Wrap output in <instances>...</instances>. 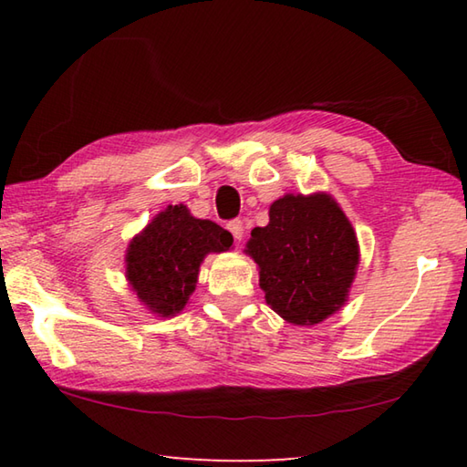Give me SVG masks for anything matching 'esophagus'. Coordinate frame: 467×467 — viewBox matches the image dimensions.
<instances>
[{
	"label": "esophagus",
	"mask_w": 467,
	"mask_h": 467,
	"mask_svg": "<svg viewBox=\"0 0 467 467\" xmlns=\"http://www.w3.org/2000/svg\"><path fill=\"white\" fill-rule=\"evenodd\" d=\"M228 231L233 233L236 243L243 241V236H244V224L241 223V220H233V223H228Z\"/></svg>",
	"instance_id": "34e87169"
}]
</instances>
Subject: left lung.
<instances>
[{
    "label": "left lung",
    "mask_w": 467,
    "mask_h": 467,
    "mask_svg": "<svg viewBox=\"0 0 467 467\" xmlns=\"http://www.w3.org/2000/svg\"><path fill=\"white\" fill-rule=\"evenodd\" d=\"M244 253L259 267L265 303L292 326L313 327L346 305L360 264L350 220L326 192L286 193Z\"/></svg>",
    "instance_id": "left-lung-1"
}]
</instances>
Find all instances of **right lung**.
Instances as JSON below:
<instances>
[{"mask_svg":"<svg viewBox=\"0 0 467 467\" xmlns=\"http://www.w3.org/2000/svg\"><path fill=\"white\" fill-rule=\"evenodd\" d=\"M231 247L233 234L223 226L192 216L183 203L167 205L130 241L125 278L150 313L177 317L193 295L205 255Z\"/></svg>","mask_w":467,"mask_h":467,"instance_id":"obj_1","label":"right lung"}]
</instances>
